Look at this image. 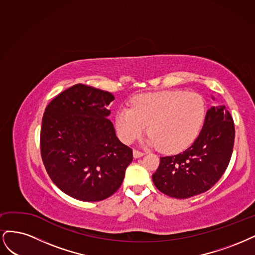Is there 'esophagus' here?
<instances>
[{"instance_id":"34e87169","label":"esophagus","mask_w":255,"mask_h":255,"mask_svg":"<svg viewBox=\"0 0 255 255\" xmlns=\"http://www.w3.org/2000/svg\"><path fill=\"white\" fill-rule=\"evenodd\" d=\"M143 154H144L143 151H139V150H137V149H134V150H133V157H134V158L142 157Z\"/></svg>"}]
</instances>
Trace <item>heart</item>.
I'll return each mask as SVG.
<instances>
[{"mask_svg": "<svg viewBox=\"0 0 255 255\" xmlns=\"http://www.w3.org/2000/svg\"><path fill=\"white\" fill-rule=\"evenodd\" d=\"M207 116L204 98L195 92L167 91L135 96L130 107H122L116 116L120 138L132 143L146 129L147 143L166 152L190 146L200 133Z\"/></svg>", "mask_w": 255, "mask_h": 255, "instance_id": "b5f03b06", "label": "heart"}]
</instances>
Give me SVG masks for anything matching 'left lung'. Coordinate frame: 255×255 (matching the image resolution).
Here are the masks:
<instances>
[{"label":"left lung","mask_w":255,"mask_h":255,"mask_svg":"<svg viewBox=\"0 0 255 255\" xmlns=\"http://www.w3.org/2000/svg\"><path fill=\"white\" fill-rule=\"evenodd\" d=\"M234 136V122L226 107H211L195 142L182 152L160 158L152 175L155 187L177 199L209 191L229 165Z\"/></svg>","instance_id":"8db88e82"}]
</instances>
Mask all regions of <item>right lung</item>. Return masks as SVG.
<instances>
[{"mask_svg":"<svg viewBox=\"0 0 255 255\" xmlns=\"http://www.w3.org/2000/svg\"><path fill=\"white\" fill-rule=\"evenodd\" d=\"M114 96L77 84L47 105L40 149L52 181L73 198L101 201L116 193L133 159L118 138L107 109Z\"/></svg>","mask_w":255,"mask_h":255,"instance_id":"obj_1","label":"right lung"}]
</instances>
